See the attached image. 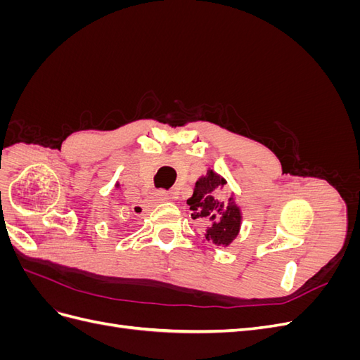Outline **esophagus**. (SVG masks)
<instances>
[{
	"mask_svg": "<svg viewBox=\"0 0 360 360\" xmlns=\"http://www.w3.org/2000/svg\"><path fill=\"white\" fill-rule=\"evenodd\" d=\"M153 202L155 204H159V202H163V201H168V200H171V197H169V193H167V192H163V191H159V192H156L155 195H153Z\"/></svg>",
	"mask_w": 360,
	"mask_h": 360,
	"instance_id": "1",
	"label": "esophagus"
}]
</instances>
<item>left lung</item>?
I'll list each match as a JSON object with an SVG mask.
<instances>
[{"label": "left lung", "mask_w": 360, "mask_h": 360, "mask_svg": "<svg viewBox=\"0 0 360 360\" xmlns=\"http://www.w3.org/2000/svg\"><path fill=\"white\" fill-rule=\"evenodd\" d=\"M225 184L226 180L222 176L213 169H207L205 176L195 183L192 197L188 200L192 219L205 224V242L224 248L233 243L242 226V210L236 204L234 193L226 200L221 193Z\"/></svg>", "instance_id": "obj_1"}]
</instances>
